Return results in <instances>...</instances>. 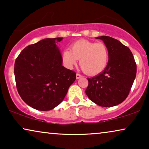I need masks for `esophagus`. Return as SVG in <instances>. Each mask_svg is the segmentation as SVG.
I'll return each instance as SVG.
<instances>
[{
  "label": "esophagus",
  "instance_id": "obj_1",
  "mask_svg": "<svg viewBox=\"0 0 149 149\" xmlns=\"http://www.w3.org/2000/svg\"><path fill=\"white\" fill-rule=\"evenodd\" d=\"M76 77H77V79H80L81 77H82V75H81L80 74H78V73H77V74H76Z\"/></svg>",
  "mask_w": 149,
  "mask_h": 149
}]
</instances>
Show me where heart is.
<instances>
[{
  "mask_svg": "<svg viewBox=\"0 0 149 149\" xmlns=\"http://www.w3.org/2000/svg\"><path fill=\"white\" fill-rule=\"evenodd\" d=\"M109 52L103 42L80 39L73 42L70 49L62 54V60L68 68H72L78 60L81 69L87 74L94 75L104 70L109 62Z\"/></svg>",
  "mask_w": 149,
  "mask_h": 149,
  "instance_id": "heart-1",
  "label": "heart"
}]
</instances>
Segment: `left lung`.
Segmentation results:
<instances>
[{"instance_id":"8db88e82","label":"left lung","mask_w":149,"mask_h":149,"mask_svg":"<svg viewBox=\"0 0 149 149\" xmlns=\"http://www.w3.org/2000/svg\"><path fill=\"white\" fill-rule=\"evenodd\" d=\"M102 40L109 52L106 68L97 76L87 78L85 93L93 102L103 107L118 105L129 95L136 76V63L129 48L119 40L107 36Z\"/></svg>"}]
</instances>
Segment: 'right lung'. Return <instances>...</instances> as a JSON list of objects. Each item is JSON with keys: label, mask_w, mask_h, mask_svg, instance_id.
Masks as SVG:
<instances>
[{"label": "right lung", "mask_w": 149, "mask_h": 149, "mask_svg": "<svg viewBox=\"0 0 149 149\" xmlns=\"http://www.w3.org/2000/svg\"><path fill=\"white\" fill-rule=\"evenodd\" d=\"M63 38H45L24 48L16 58L14 74L22 99L38 111H49L62 102L76 72L62 66L57 43Z\"/></svg>", "instance_id": "1"}]
</instances>
